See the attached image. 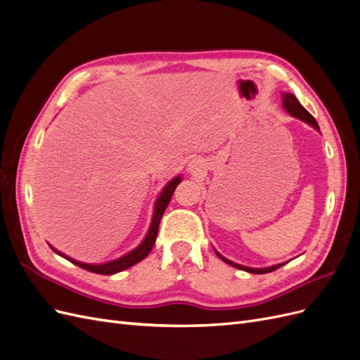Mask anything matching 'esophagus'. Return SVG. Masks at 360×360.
Listing matches in <instances>:
<instances>
[{
	"label": "esophagus",
	"instance_id": "34e87169",
	"mask_svg": "<svg viewBox=\"0 0 360 360\" xmlns=\"http://www.w3.org/2000/svg\"><path fill=\"white\" fill-rule=\"evenodd\" d=\"M205 171V165L204 162L200 160V159H193L192 162H189L188 165V172L192 174V176H200V174H202Z\"/></svg>",
	"mask_w": 360,
	"mask_h": 360
}]
</instances>
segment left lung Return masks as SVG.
I'll return each instance as SVG.
<instances>
[{"mask_svg": "<svg viewBox=\"0 0 360 360\" xmlns=\"http://www.w3.org/2000/svg\"><path fill=\"white\" fill-rule=\"evenodd\" d=\"M282 106H284V110L291 115V117H294V118H299V120H302V122H304L307 124H309V126H312L315 130H317V132H320V127H319V123L315 122V118L304 110V108L300 105V102L297 101V97L294 96V94H291V93H282ZM214 252H216V255L219 257L222 261H225L226 264H230V266H233V267H236V269H240V270H245V271H249V274H255V275H259V274H269V271H274V270H276V269H279L281 266H284L285 263H281V264H275V266H270V267H246V266H242V264H237V263H234V261H231V259H228V258H225V257H222L219 252H217V250L214 249Z\"/></svg>", "mask_w": 360, "mask_h": 360, "instance_id": "obj_1", "label": "left lung"}]
</instances>
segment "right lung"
<instances>
[{
  "instance_id": "right-lung-1",
  "label": "right lung",
  "mask_w": 360,
  "mask_h": 360,
  "mask_svg": "<svg viewBox=\"0 0 360 360\" xmlns=\"http://www.w3.org/2000/svg\"><path fill=\"white\" fill-rule=\"evenodd\" d=\"M180 181H181V177L176 176L172 180H169L167 183L165 188L162 189L158 200L155 201L153 217H151L150 228H148V231H147V234L144 237V240L141 242L135 249L130 250V252H127L126 255L120 257V258H115V259H111V261H106V263H101V264H89V263H81V261L60 252V250H57L56 248L49 245L51 249H53V252L58 254L60 257L69 259L70 263L79 266V267L89 270V271H93V274H99V275H115V274H118V271H123V270H126L129 267L135 266L136 263H139L141 259H144L150 254V250L153 249L155 242H156V237H158L159 222L162 219V214H163V212H165V209L168 207V204L171 201V197H172V193H174V191H176V188L179 186Z\"/></svg>"
}]
</instances>
